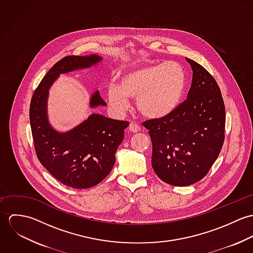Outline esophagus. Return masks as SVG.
Masks as SVG:
<instances>
[{
	"mask_svg": "<svg viewBox=\"0 0 253 253\" xmlns=\"http://www.w3.org/2000/svg\"><path fill=\"white\" fill-rule=\"evenodd\" d=\"M128 129H129V131H131V132H133V133H137V132H139L140 131V126L137 125V124H135V123H131L130 125H129V127H128Z\"/></svg>",
	"mask_w": 253,
	"mask_h": 253,
	"instance_id": "1",
	"label": "esophagus"
}]
</instances>
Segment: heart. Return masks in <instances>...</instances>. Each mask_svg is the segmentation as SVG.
Wrapping results in <instances>:
<instances>
[{"instance_id": "b5f03b06", "label": "heart", "mask_w": 253, "mask_h": 253, "mask_svg": "<svg viewBox=\"0 0 253 253\" xmlns=\"http://www.w3.org/2000/svg\"><path fill=\"white\" fill-rule=\"evenodd\" d=\"M186 86V76L176 62L147 64L127 70L119 84H109L107 100L117 113H124L135 100L137 111L148 119H161L177 107Z\"/></svg>"}]
</instances>
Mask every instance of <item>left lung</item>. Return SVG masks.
I'll list each match as a JSON object with an SVG mask.
<instances>
[{
    "mask_svg": "<svg viewBox=\"0 0 253 253\" xmlns=\"http://www.w3.org/2000/svg\"><path fill=\"white\" fill-rule=\"evenodd\" d=\"M193 70L187 99L169 115L143 123L153 151L152 168L168 184L188 186L203 179L224 142L225 105L214 78L186 58Z\"/></svg>",
    "mask_w": 253,
    "mask_h": 253,
    "instance_id": "left-lung-1",
    "label": "left lung"
}]
</instances>
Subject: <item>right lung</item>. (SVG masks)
I'll use <instances>...</instances> for the list:
<instances>
[{"label":"right lung","instance_id":"1","mask_svg":"<svg viewBox=\"0 0 253 253\" xmlns=\"http://www.w3.org/2000/svg\"><path fill=\"white\" fill-rule=\"evenodd\" d=\"M101 60L97 54L62 58L46 73L31 99L30 124L37 157L53 177L76 189L95 186L108 175L129 123L91 114L71 130L57 131L48 121V90L60 74L90 68ZM89 106H106L98 90L91 94Z\"/></svg>","mask_w":253,"mask_h":253}]
</instances>
